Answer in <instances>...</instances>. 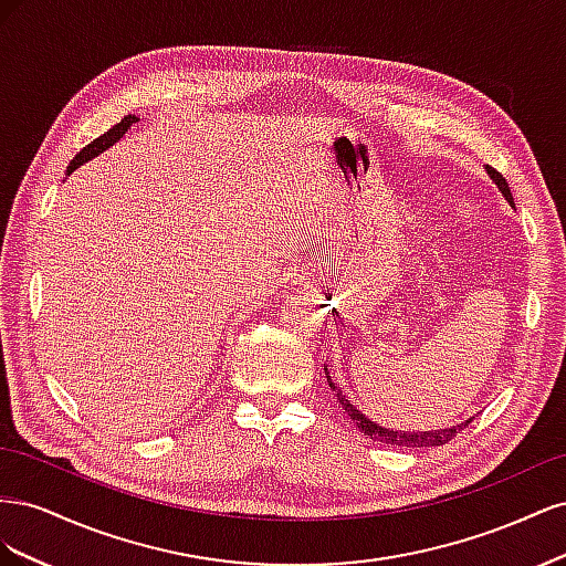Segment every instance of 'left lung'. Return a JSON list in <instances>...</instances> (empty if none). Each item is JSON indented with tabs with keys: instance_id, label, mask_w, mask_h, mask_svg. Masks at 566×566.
Returning <instances> with one entry per match:
<instances>
[{
	"instance_id": "1",
	"label": "left lung",
	"mask_w": 566,
	"mask_h": 566,
	"mask_svg": "<svg viewBox=\"0 0 566 566\" xmlns=\"http://www.w3.org/2000/svg\"><path fill=\"white\" fill-rule=\"evenodd\" d=\"M486 175L495 181V186L501 188V193L505 196V200L515 208V200H512V193H510V186L505 181V177L501 172H495L493 167H486ZM325 378H328V385L333 391H337V399L342 403V408H345V413L354 420V424L361 430L366 437H370L373 441L378 443H385V447H401V449H427V447H441V443L451 441L458 432L465 430V427L472 422V418H468L465 422H458L453 427H447V430H430V432H401V430H387V427L373 422L370 418H366L361 410H358L354 403H349V399L342 397V391L335 387V382L331 380V373H328V366H325Z\"/></svg>"
}]
</instances>
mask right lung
Returning a JSON list of instances; mask_svg holds the SVG:
<instances>
[{"instance_id":"right-lung-1","label":"right lung","mask_w":566,"mask_h":566,"mask_svg":"<svg viewBox=\"0 0 566 566\" xmlns=\"http://www.w3.org/2000/svg\"><path fill=\"white\" fill-rule=\"evenodd\" d=\"M134 123H139V117H136V115H125L123 119H119V123H117L115 127H111L106 134H101L98 139H94L92 144L84 146V148L77 153V156L73 158V163L67 165V175H71L73 169H77L82 163H87V160L96 158L98 153H104V150H106V148H111L115 142L123 139L125 132H127Z\"/></svg>"}]
</instances>
